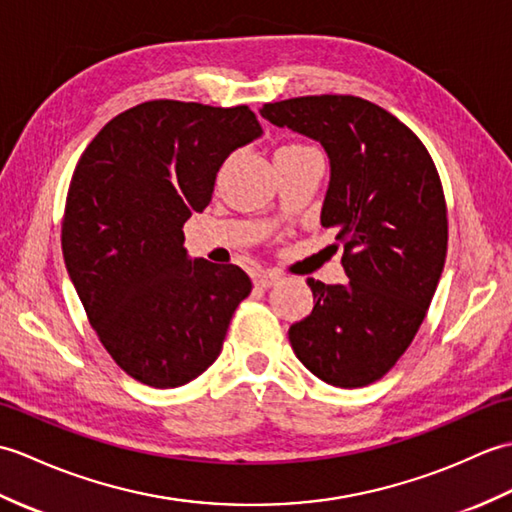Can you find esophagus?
I'll return each instance as SVG.
<instances>
[{"mask_svg":"<svg viewBox=\"0 0 512 512\" xmlns=\"http://www.w3.org/2000/svg\"><path fill=\"white\" fill-rule=\"evenodd\" d=\"M278 280H280V276L274 274V271H260V274H256V278H254V285L267 289L271 285H276Z\"/></svg>","mask_w":512,"mask_h":512,"instance_id":"1","label":"esophagus"}]
</instances>
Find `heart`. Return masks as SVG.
Instances as JSON below:
<instances>
[{"label": "heart", "mask_w": 512, "mask_h": 512, "mask_svg": "<svg viewBox=\"0 0 512 512\" xmlns=\"http://www.w3.org/2000/svg\"><path fill=\"white\" fill-rule=\"evenodd\" d=\"M280 149H306L304 144H285V146H280Z\"/></svg>", "instance_id": "heart-1"}]
</instances>
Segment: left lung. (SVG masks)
<instances>
[{"label":"left lung","mask_w":512,"mask_h":512,"mask_svg":"<svg viewBox=\"0 0 512 512\" xmlns=\"http://www.w3.org/2000/svg\"><path fill=\"white\" fill-rule=\"evenodd\" d=\"M263 118L320 142L331 160L322 225L344 247L346 285L309 278L313 311L289 328L295 355L335 388L385 377L410 348L447 256V203L418 135L370 100L267 102Z\"/></svg>","instance_id":"obj_1"}]
</instances>
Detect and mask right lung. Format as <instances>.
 I'll use <instances>...</instances> for the list:
<instances>
[{
    "label": "right lung",
    "instance_id": "right-lung-1",
    "mask_svg": "<svg viewBox=\"0 0 512 512\" xmlns=\"http://www.w3.org/2000/svg\"><path fill=\"white\" fill-rule=\"evenodd\" d=\"M263 133L247 105L149 100L118 113L78 160L63 258L100 344L151 388H179L223 348L252 280L188 260L184 223L212 199L225 157Z\"/></svg>",
    "mask_w": 512,
    "mask_h": 512
}]
</instances>
